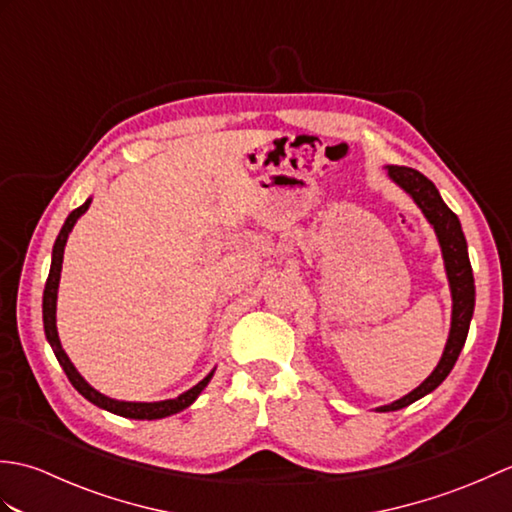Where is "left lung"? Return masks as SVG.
Masks as SVG:
<instances>
[{"label": "left lung", "mask_w": 512, "mask_h": 512, "mask_svg": "<svg viewBox=\"0 0 512 512\" xmlns=\"http://www.w3.org/2000/svg\"><path fill=\"white\" fill-rule=\"evenodd\" d=\"M387 176L394 180L398 187L411 195V200L418 204V209L427 217V222L436 231L438 244L442 248L444 270H447L449 288H451V330L447 345L436 369L424 378L422 383L409 391L407 396L394 400L391 405L378 407L376 411H398L402 407L411 405V402L420 400L422 396L431 394L433 389L442 385V380L451 374V369L458 361L462 347L466 343V334H469V325L475 310V281H473V268L469 262V246H466V237L462 233V224L444 200L440 198V191L436 189L427 176L420 171L398 165H387Z\"/></svg>", "instance_id": "8db88e82"}]
</instances>
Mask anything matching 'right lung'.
<instances>
[{
    "instance_id": "1",
    "label": "right lung",
    "mask_w": 512,
    "mask_h": 512,
    "mask_svg": "<svg viewBox=\"0 0 512 512\" xmlns=\"http://www.w3.org/2000/svg\"><path fill=\"white\" fill-rule=\"evenodd\" d=\"M92 198L85 200L79 209H74L65 224L61 226V231L57 235V242L52 246V264H50V275L46 281V290H43V330H46V339L52 347L54 356H57L59 365L63 367L65 376L70 378L72 387L79 391L83 398H88L92 405L101 407L105 411H112L116 416H123V418H132V420H158V418H167L173 416V413H178L182 409H187L189 405H193L195 398L202 394V389L209 385V380L213 378V372L206 374L198 385L191 387L189 391H184L178 398H169V400H158V402H127V400H114L110 396L101 394V391H96L88 380H85L79 372H76V367L72 365V361L65 354V350L61 347L59 341V332H57V292H59V279H61V266H63V250H65V242H68V235L72 233V228L76 224V220L90 209Z\"/></svg>"
}]
</instances>
